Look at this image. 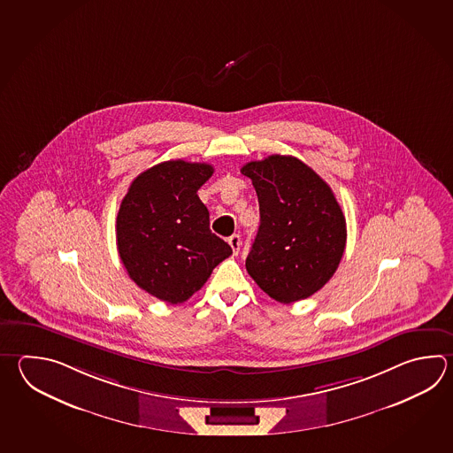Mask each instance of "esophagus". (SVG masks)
<instances>
[{
    "label": "esophagus",
    "instance_id": "34e87169",
    "mask_svg": "<svg viewBox=\"0 0 453 453\" xmlns=\"http://www.w3.org/2000/svg\"><path fill=\"white\" fill-rule=\"evenodd\" d=\"M227 242H229V245H231L232 251H234V253L237 255V253L241 251L242 247L241 235H239V234H234V235H231V237H229V241Z\"/></svg>",
    "mask_w": 453,
    "mask_h": 453
}]
</instances>
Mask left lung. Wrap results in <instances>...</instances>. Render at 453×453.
I'll return each mask as SVG.
<instances>
[{"label": "left lung", "instance_id": "8db88e82", "mask_svg": "<svg viewBox=\"0 0 453 453\" xmlns=\"http://www.w3.org/2000/svg\"><path fill=\"white\" fill-rule=\"evenodd\" d=\"M259 203V229L245 266L280 303L303 300L334 276L347 242L331 187L298 157L271 155L241 169Z\"/></svg>", "mask_w": 453, "mask_h": 453}]
</instances>
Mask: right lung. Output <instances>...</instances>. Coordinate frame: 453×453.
I'll use <instances>...</instances> for the list:
<instances>
[{
    "label": "right lung",
    "mask_w": 453,
    "mask_h": 453,
    "mask_svg": "<svg viewBox=\"0 0 453 453\" xmlns=\"http://www.w3.org/2000/svg\"><path fill=\"white\" fill-rule=\"evenodd\" d=\"M211 165L173 159L130 184L116 219V241L130 279L150 296L177 305L198 292L232 249L210 231L198 188Z\"/></svg>",
    "instance_id": "right-lung-1"
}]
</instances>
